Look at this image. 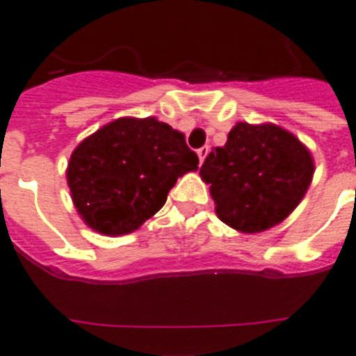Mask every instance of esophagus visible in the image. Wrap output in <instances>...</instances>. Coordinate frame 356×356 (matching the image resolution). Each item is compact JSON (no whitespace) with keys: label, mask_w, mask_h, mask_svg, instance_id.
Returning a JSON list of instances; mask_svg holds the SVG:
<instances>
[{"label":"esophagus","mask_w":356,"mask_h":356,"mask_svg":"<svg viewBox=\"0 0 356 356\" xmlns=\"http://www.w3.org/2000/svg\"><path fill=\"white\" fill-rule=\"evenodd\" d=\"M209 145H203V147H200V149H197V156H200V162L201 164H203V161H205V156L209 155Z\"/></svg>","instance_id":"obj_1"}]
</instances>
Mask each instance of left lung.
<instances>
[{
	"instance_id": "obj_1",
	"label": "left lung",
	"mask_w": 356,
	"mask_h": 356,
	"mask_svg": "<svg viewBox=\"0 0 356 356\" xmlns=\"http://www.w3.org/2000/svg\"><path fill=\"white\" fill-rule=\"evenodd\" d=\"M211 184L216 214L229 227L260 233L282 222L303 200L314 173L309 149L284 129L236 123L227 144L200 170Z\"/></svg>"
}]
</instances>
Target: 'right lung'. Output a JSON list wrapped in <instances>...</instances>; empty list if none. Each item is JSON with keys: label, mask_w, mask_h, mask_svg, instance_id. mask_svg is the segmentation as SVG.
Wrapping results in <instances>:
<instances>
[{"label": "right lung", "mask_w": 356, "mask_h": 356, "mask_svg": "<svg viewBox=\"0 0 356 356\" xmlns=\"http://www.w3.org/2000/svg\"><path fill=\"white\" fill-rule=\"evenodd\" d=\"M197 155L184 134L155 118H120L83 140L70 159L68 186L88 227L127 234L162 209Z\"/></svg>", "instance_id": "right-lung-1"}]
</instances>
